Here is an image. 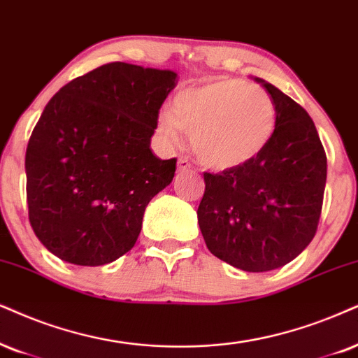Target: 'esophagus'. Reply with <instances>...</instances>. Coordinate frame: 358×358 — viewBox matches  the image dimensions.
<instances>
[{"label":"esophagus","instance_id":"esophagus-1","mask_svg":"<svg viewBox=\"0 0 358 358\" xmlns=\"http://www.w3.org/2000/svg\"><path fill=\"white\" fill-rule=\"evenodd\" d=\"M189 169H192V164H189L187 158H180V160H178V171H180V173H183V171H188Z\"/></svg>","mask_w":358,"mask_h":358}]
</instances>
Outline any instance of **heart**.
Here are the masks:
<instances>
[{
	"label": "heart",
	"mask_w": 358,
	"mask_h": 358,
	"mask_svg": "<svg viewBox=\"0 0 358 358\" xmlns=\"http://www.w3.org/2000/svg\"><path fill=\"white\" fill-rule=\"evenodd\" d=\"M275 125V103L264 89L218 79L180 90L171 110L158 114L157 132L170 145H178L182 132L188 134L201 165L231 170L251 164L268 148Z\"/></svg>",
	"instance_id": "heart-1"
}]
</instances>
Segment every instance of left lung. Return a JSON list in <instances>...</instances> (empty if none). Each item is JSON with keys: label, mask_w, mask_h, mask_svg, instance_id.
I'll return each mask as SVG.
<instances>
[{"label": "left lung", "mask_w": 358, "mask_h": 358, "mask_svg": "<svg viewBox=\"0 0 358 358\" xmlns=\"http://www.w3.org/2000/svg\"><path fill=\"white\" fill-rule=\"evenodd\" d=\"M278 110L274 137L251 164L205 173L198 224L211 255L248 273L282 268L309 246L322 210L327 157L299 103L255 78Z\"/></svg>", "instance_id": "left-lung-1"}]
</instances>
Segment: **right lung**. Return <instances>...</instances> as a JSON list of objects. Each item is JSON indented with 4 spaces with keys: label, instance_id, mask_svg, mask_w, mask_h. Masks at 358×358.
<instances>
[{
    "label": "right lung",
    "instance_id": "right-lung-1",
    "mask_svg": "<svg viewBox=\"0 0 358 358\" xmlns=\"http://www.w3.org/2000/svg\"><path fill=\"white\" fill-rule=\"evenodd\" d=\"M176 78L110 62L44 107L26 148V193L34 234L59 259L103 266L134 248L147 205L175 176V158L160 160L150 142Z\"/></svg>",
    "mask_w": 358,
    "mask_h": 358
}]
</instances>
